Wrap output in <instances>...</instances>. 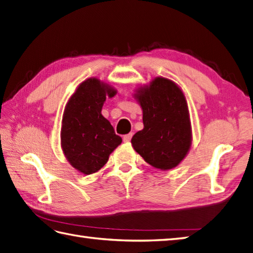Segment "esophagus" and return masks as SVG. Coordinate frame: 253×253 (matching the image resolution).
Listing matches in <instances>:
<instances>
[{"label":"esophagus","instance_id":"1","mask_svg":"<svg viewBox=\"0 0 253 253\" xmlns=\"http://www.w3.org/2000/svg\"><path fill=\"white\" fill-rule=\"evenodd\" d=\"M131 137H132V133H127V135H125L123 137V140L125 142H129L131 140Z\"/></svg>","mask_w":253,"mask_h":253}]
</instances>
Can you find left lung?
<instances>
[{
	"mask_svg": "<svg viewBox=\"0 0 253 253\" xmlns=\"http://www.w3.org/2000/svg\"><path fill=\"white\" fill-rule=\"evenodd\" d=\"M133 97L142 110L143 129L132 148L147 163L163 171L177 167L190 151L192 126L184 93L176 83L157 77L138 87Z\"/></svg>",
	"mask_w": 253,
	"mask_h": 253,
	"instance_id": "1",
	"label": "left lung"
}]
</instances>
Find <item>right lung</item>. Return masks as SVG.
<instances>
[{
    "label": "right lung",
    "mask_w": 253,
    "mask_h": 253,
    "mask_svg": "<svg viewBox=\"0 0 253 253\" xmlns=\"http://www.w3.org/2000/svg\"><path fill=\"white\" fill-rule=\"evenodd\" d=\"M116 93L110 84L88 78L79 84L64 107L61 148L69 163L83 174L100 171L122 143V138L101 113L106 96L113 97Z\"/></svg>",
    "instance_id": "1"
}]
</instances>
